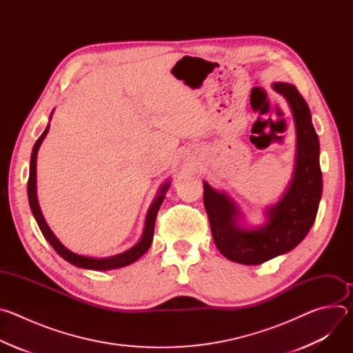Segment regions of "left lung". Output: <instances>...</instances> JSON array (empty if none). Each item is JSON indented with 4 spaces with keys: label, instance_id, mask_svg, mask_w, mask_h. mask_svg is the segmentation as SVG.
I'll return each instance as SVG.
<instances>
[{
    "label": "left lung",
    "instance_id": "1",
    "mask_svg": "<svg viewBox=\"0 0 353 353\" xmlns=\"http://www.w3.org/2000/svg\"><path fill=\"white\" fill-rule=\"evenodd\" d=\"M272 88L290 106L297 143L292 181L278 203L267 210L265 225L240 226L234 201L204 181V205L214 241L226 259L245 265H259L285 254L303 240L316 221L323 192L320 142L306 100L294 85L275 82Z\"/></svg>",
    "mask_w": 353,
    "mask_h": 353
}]
</instances>
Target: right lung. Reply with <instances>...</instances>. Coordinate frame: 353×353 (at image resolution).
<instances>
[{"instance_id": "obj_1", "label": "right lung", "mask_w": 353, "mask_h": 353, "mask_svg": "<svg viewBox=\"0 0 353 353\" xmlns=\"http://www.w3.org/2000/svg\"><path fill=\"white\" fill-rule=\"evenodd\" d=\"M50 120H52V116H50ZM50 128V124H47L46 130L43 131V134L39 137V139L36 141V143L33 145V150H32V157H30V169H29V180H28V198H29V205L32 210V214L43 233V236L46 237V240L52 244V247L57 251V254L60 257H63L65 261H68L70 264L79 267V268H85V270H94V271H108V270H116V268H121L125 265L132 264L134 261H137L139 257H142L148 248L150 247V243H152L154 239V229H155V221H157V215L158 211L163 203L165 199V194L169 190L170 183L166 181L165 184L161 185L154 203L150 204L148 214H146V219H145V226H143V232L141 236V240L131 247L130 250L124 251V253H120L117 256H112V257H106V259H93V257H85V256H79L77 253H72L71 250H68L64 244H61V241L56 237V234L52 232V229L48 228V225L46 223L43 214L40 211L39 207V201H37V194H36V159H37V152L39 148L44 139V137L47 135Z\"/></svg>"}]
</instances>
